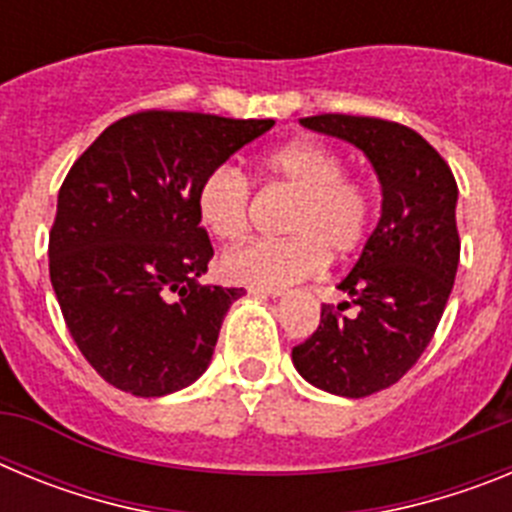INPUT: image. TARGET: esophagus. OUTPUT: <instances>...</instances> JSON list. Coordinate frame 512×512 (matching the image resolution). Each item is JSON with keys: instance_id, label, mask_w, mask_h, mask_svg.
Returning <instances> with one entry per match:
<instances>
[{"instance_id": "34e87169", "label": "esophagus", "mask_w": 512, "mask_h": 512, "mask_svg": "<svg viewBox=\"0 0 512 512\" xmlns=\"http://www.w3.org/2000/svg\"><path fill=\"white\" fill-rule=\"evenodd\" d=\"M248 292H253V295H264V297H284V295H287V289H284V287H248Z\"/></svg>"}]
</instances>
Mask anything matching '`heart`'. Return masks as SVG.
Instances as JSON below:
<instances>
[{"label": "heart", "instance_id": "heart-1", "mask_svg": "<svg viewBox=\"0 0 512 512\" xmlns=\"http://www.w3.org/2000/svg\"><path fill=\"white\" fill-rule=\"evenodd\" d=\"M261 171L274 187L295 194L284 217L287 238H256L230 248L220 266L228 282L248 287H284L305 279L328 259H348L366 243L374 223L372 192L346 174V161L318 138H297L261 158ZM253 192L235 164L205 174L197 210L220 241H238L251 223Z\"/></svg>", "mask_w": 512, "mask_h": 512}]
</instances>
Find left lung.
<instances>
[{"label": "left lung", "mask_w": 512, "mask_h": 512, "mask_svg": "<svg viewBox=\"0 0 512 512\" xmlns=\"http://www.w3.org/2000/svg\"><path fill=\"white\" fill-rule=\"evenodd\" d=\"M302 125L354 143L382 184V217L361 259L323 305L318 330L292 348L297 372L341 397L387 390L420 359L449 302L459 266L456 179L408 125L379 117L312 115Z\"/></svg>", "instance_id": "obj_1"}]
</instances>
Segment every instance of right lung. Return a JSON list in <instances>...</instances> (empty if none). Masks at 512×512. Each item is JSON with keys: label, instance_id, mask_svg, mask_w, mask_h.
<instances>
[{"label": "right lung", "instance_id": "right-lung-1", "mask_svg": "<svg viewBox=\"0 0 512 512\" xmlns=\"http://www.w3.org/2000/svg\"><path fill=\"white\" fill-rule=\"evenodd\" d=\"M274 120L143 110L112 122L69 169L48 241L51 284L94 372L135 397L182 390L207 369L243 289L197 279L212 259L205 174Z\"/></svg>", "mask_w": 512, "mask_h": 512}]
</instances>
